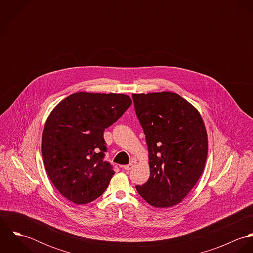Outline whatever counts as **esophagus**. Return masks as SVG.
Listing matches in <instances>:
<instances>
[{"mask_svg": "<svg viewBox=\"0 0 253 253\" xmlns=\"http://www.w3.org/2000/svg\"><path fill=\"white\" fill-rule=\"evenodd\" d=\"M134 165H135V163H134V162H131L130 164H128V165H126V166H124V169H126V170H130V169L134 167Z\"/></svg>", "mask_w": 253, "mask_h": 253, "instance_id": "obj_1", "label": "esophagus"}]
</instances>
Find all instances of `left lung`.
Listing matches in <instances>:
<instances>
[{
	"instance_id": "8db88e82",
	"label": "left lung",
	"mask_w": 253,
	"mask_h": 253,
	"mask_svg": "<svg viewBox=\"0 0 253 253\" xmlns=\"http://www.w3.org/2000/svg\"><path fill=\"white\" fill-rule=\"evenodd\" d=\"M148 146L150 177L135 188L154 208L179 204L201 177L208 157V133L192 104L177 93L132 94Z\"/></svg>"
}]
</instances>
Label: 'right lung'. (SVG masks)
I'll list each match as a JSON object with an SVG mask.
<instances>
[{"instance_id":"add662e5","label":"right lung","mask_w":253,"mask_h":253,"mask_svg":"<svg viewBox=\"0 0 253 253\" xmlns=\"http://www.w3.org/2000/svg\"><path fill=\"white\" fill-rule=\"evenodd\" d=\"M131 105L126 94L77 92L49 114L42 131V154L49 179L77 205L101 196L115 171L103 161L105 128Z\"/></svg>"}]
</instances>
